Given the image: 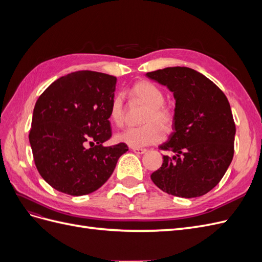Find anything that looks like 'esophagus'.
<instances>
[{
    "mask_svg": "<svg viewBox=\"0 0 262 262\" xmlns=\"http://www.w3.org/2000/svg\"><path fill=\"white\" fill-rule=\"evenodd\" d=\"M132 150L136 154H144L146 153V148H142V147H132Z\"/></svg>",
    "mask_w": 262,
    "mask_h": 262,
    "instance_id": "1",
    "label": "esophagus"
}]
</instances>
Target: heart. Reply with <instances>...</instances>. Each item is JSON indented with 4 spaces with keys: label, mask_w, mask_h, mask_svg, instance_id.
Here are the masks:
<instances>
[{
    "label": "heart",
    "mask_w": 262,
    "mask_h": 262,
    "mask_svg": "<svg viewBox=\"0 0 262 262\" xmlns=\"http://www.w3.org/2000/svg\"><path fill=\"white\" fill-rule=\"evenodd\" d=\"M132 95L141 104L147 107L144 115V125L139 128H128L116 136V141L132 147H142L156 144L165 137V130L173 125V115L164 106L165 95L158 87L147 81L138 82L132 89ZM109 119L115 125L121 126L124 122L123 98L121 95L115 96L109 109Z\"/></svg>",
    "instance_id": "1"
}]
</instances>
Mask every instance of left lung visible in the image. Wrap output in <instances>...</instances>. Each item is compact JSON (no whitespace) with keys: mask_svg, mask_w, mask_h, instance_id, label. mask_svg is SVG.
I'll return each mask as SVG.
<instances>
[{"mask_svg":"<svg viewBox=\"0 0 262 262\" xmlns=\"http://www.w3.org/2000/svg\"><path fill=\"white\" fill-rule=\"evenodd\" d=\"M167 86L176 100L173 132L160 145V169L150 175L164 192L195 198L208 193L223 178L234 156L235 122L229 102L219 87L198 71L173 67L146 73Z\"/></svg>","mask_w":262,"mask_h":262,"instance_id":"left-lung-1","label":"left lung"}]
</instances>
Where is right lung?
<instances>
[{"label":"right lung","mask_w":262,"mask_h":262,"mask_svg":"<svg viewBox=\"0 0 262 262\" xmlns=\"http://www.w3.org/2000/svg\"><path fill=\"white\" fill-rule=\"evenodd\" d=\"M117 78L77 71L54 81L39 96L29 142L40 176L60 192L84 195L100 188L128 150L104 146L112 137L109 109Z\"/></svg>","instance_id":"obj_1"}]
</instances>
